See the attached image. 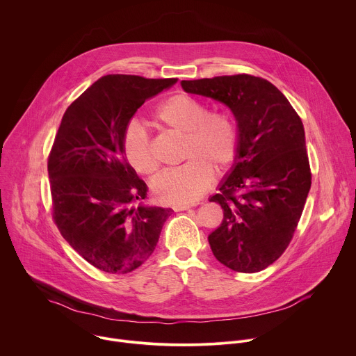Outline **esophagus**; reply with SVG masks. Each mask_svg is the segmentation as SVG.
I'll use <instances>...</instances> for the list:
<instances>
[{"label":"esophagus","mask_w":356,"mask_h":356,"mask_svg":"<svg viewBox=\"0 0 356 356\" xmlns=\"http://www.w3.org/2000/svg\"><path fill=\"white\" fill-rule=\"evenodd\" d=\"M195 205H197L195 202H193V204H179V205H175V207H173V209H175L176 212H179V211L190 209V208H193V207H195Z\"/></svg>","instance_id":"1"}]
</instances>
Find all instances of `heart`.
<instances>
[{
	"mask_svg": "<svg viewBox=\"0 0 356 356\" xmlns=\"http://www.w3.org/2000/svg\"><path fill=\"white\" fill-rule=\"evenodd\" d=\"M165 130L183 137V165L159 175L152 188L163 202L188 204L201 197L213 181V170L225 172L239 154L241 136L234 118L222 111H211L201 100L177 93L163 100L154 113ZM123 151L130 166L140 175H154L159 162L148 131L131 123L123 140Z\"/></svg>",
	"mask_w": 356,
	"mask_h": 356,
	"instance_id": "1",
	"label": "heart"
}]
</instances>
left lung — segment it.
Here are the masks:
<instances>
[{
    "label": "left lung",
    "mask_w": 356,
    "mask_h": 356,
    "mask_svg": "<svg viewBox=\"0 0 356 356\" xmlns=\"http://www.w3.org/2000/svg\"><path fill=\"white\" fill-rule=\"evenodd\" d=\"M188 93L226 104L241 145L232 172L209 201L223 220L208 242L216 260L238 273H259L289 246L312 186L300 117L284 93L249 74L181 81Z\"/></svg>",
    "instance_id": "obj_1"
}]
</instances>
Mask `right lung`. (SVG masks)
<instances>
[{
    "mask_svg": "<svg viewBox=\"0 0 356 356\" xmlns=\"http://www.w3.org/2000/svg\"><path fill=\"white\" fill-rule=\"evenodd\" d=\"M111 74L65 110L47 170L51 212L63 238L95 268L127 274L154 253L170 208H130L148 187L124 156L127 126L144 102L176 83Z\"/></svg>",
    "mask_w": 356,
    "mask_h": 356,
    "instance_id": "right-lung-1",
    "label": "right lung"
}]
</instances>
